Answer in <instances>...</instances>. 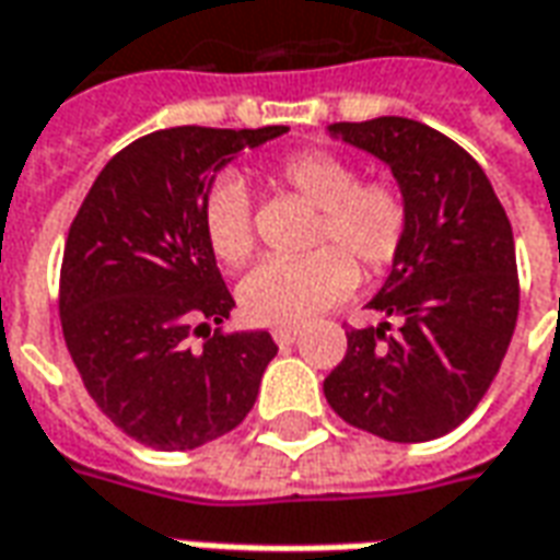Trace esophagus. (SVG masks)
Listing matches in <instances>:
<instances>
[{"instance_id":"34e87169","label":"esophagus","mask_w":560,"mask_h":560,"mask_svg":"<svg viewBox=\"0 0 560 560\" xmlns=\"http://www.w3.org/2000/svg\"><path fill=\"white\" fill-rule=\"evenodd\" d=\"M299 337H301V328H277V331H273V340H277L280 347H292Z\"/></svg>"}]
</instances>
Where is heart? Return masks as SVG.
<instances>
[{
    "label": "heart",
    "instance_id": "heart-1",
    "mask_svg": "<svg viewBox=\"0 0 560 560\" xmlns=\"http://www.w3.org/2000/svg\"><path fill=\"white\" fill-rule=\"evenodd\" d=\"M280 180L319 213L313 247L335 243L341 249H313L301 259H265L241 280L237 299L256 325L299 328L331 311L359 283V268L383 271L398 256L407 232V208L395 186L362 184V174L335 153H299L280 165ZM205 235L213 256L241 265L256 247L247 184L223 174L205 198Z\"/></svg>",
    "mask_w": 560,
    "mask_h": 560
}]
</instances>
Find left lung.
<instances>
[{"label":"left lung","instance_id":"left-lung-1","mask_svg":"<svg viewBox=\"0 0 560 560\" xmlns=\"http://www.w3.org/2000/svg\"><path fill=\"white\" fill-rule=\"evenodd\" d=\"M325 132L383 162L407 208L404 244L368 301L386 319L347 331L325 400L343 422L392 443L443 438L477 410L513 340L510 220L486 172L425 122L376 117Z\"/></svg>","mask_w":560,"mask_h":560}]
</instances>
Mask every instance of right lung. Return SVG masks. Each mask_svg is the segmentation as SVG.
Returning a JSON list of instances; mask_svg holds the SVG:
<instances>
[{
    "mask_svg": "<svg viewBox=\"0 0 560 560\" xmlns=\"http://www.w3.org/2000/svg\"><path fill=\"white\" fill-rule=\"evenodd\" d=\"M289 132L174 126L144 135L102 168L66 237L59 316L90 398L150 450H196L237 428L277 355L268 331H188L232 316L205 235L217 172Z\"/></svg>",
    "mask_w": 560,
    "mask_h": 560,
    "instance_id": "add662e5",
    "label": "right lung"
}]
</instances>
